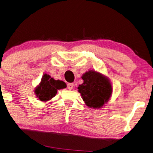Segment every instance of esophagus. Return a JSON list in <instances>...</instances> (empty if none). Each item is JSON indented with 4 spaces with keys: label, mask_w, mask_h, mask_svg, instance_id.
Listing matches in <instances>:
<instances>
[{
    "label": "esophagus",
    "mask_w": 153,
    "mask_h": 153,
    "mask_svg": "<svg viewBox=\"0 0 153 153\" xmlns=\"http://www.w3.org/2000/svg\"><path fill=\"white\" fill-rule=\"evenodd\" d=\"M68 88L69 89V90H72V88H73V87H74V83H68Z\"/></svg>",
    "instance_id": "34e87169"
}]
</instances>
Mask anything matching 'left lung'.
<instances>
[{"instance_id": "8db88e82", "label": "left lung", "mask_w": 153, "mask_h": 153, "mask_svg": "<svg viewBox=\"0 0 153 153\" xmlns=\"http://www.w3.org/2000/svg\"><path fill=\"white\" fill-rule=\"evenodd\" d=\"M83 83L79 85L78 91L87 106L100 109L110 100L112 86L106 76L95 70H89L82 76Z\"/></svg>"}]
</instances>
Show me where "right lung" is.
Wrapping results in <instances>:
<instances>
[{"mask_svg":"<svg viewBox=\"0 0 153 153\" xmlns=\"http://www.w3.org/2000/svg\"><path fill=\"white\" fill-rule=\"evenodd\" d=\"M66 88L65 82L60 80H55L50 75L44 74L36 88L34 92L37 98L42 102L50 100L57 94L58 90Z\"/></svg>","mask_w":153,"mask_h":153,"instance_id":"1","label":"right lung"}]
</instances>
